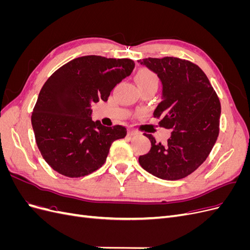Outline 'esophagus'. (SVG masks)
I'll use <instances>...</instances> for the list:
<instances>
[{
    "mask_svg": "<svg viewBox=\"0 0 250 250\" xmlns=\"http://www.w3.org/2000/svg\"><path fill=\"white\" fill-rule=\"evenodd\" d=\"M135 134H139L138 130H135V129H129V130H128V135H129V137H132V135H135Z\"/></svg>",
    "mask_w": 250,
    "mask_h": 250,
    "instance_id": "34e87169",
    "label": "esophagus"
}]
</instances>
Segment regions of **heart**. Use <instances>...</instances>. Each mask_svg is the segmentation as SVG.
I'll return each instance as SVG.
<instances>
[{
	"mask_svg": "<svg viewBox=\"0 0 250 250\" xmlns=\"http://www.w3.org/2000/svg\"><path fill=\"white\" fill-rule=\"evenodd\" d=\"M135 81L138 83L139 87H149L158 85V77L156 75L147 69H142L135 76Z\"/></svg>",
	"mask_w": 250,
	"mask_h": 250,
	"instance_id": "1",
	"label": "heart"
}]
</instances>
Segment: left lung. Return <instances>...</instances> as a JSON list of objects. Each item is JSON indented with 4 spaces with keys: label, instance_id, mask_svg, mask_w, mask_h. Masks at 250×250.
<instances>
[{
    "label": "left lung",
    "instance_id": "1",
    "mask_svg": "<svg viewBox=\"0 0 250 250\" xmlns=\"http://www.w3.org/2000/svg\"><path fill=\"white\" fill-rule=\"evenodd\" d=\"M139 62L162 82V101L153 111L162 127L172 129L166 146L151 134L147 154L139 163L165 180L190 175L207 160L219 134L221 105L213 86L198 65L176 57L145 58Z\"/></svg>",
    "mask_w": 250,
    "mask_h": 250
}]
</instances>
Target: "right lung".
I'll use <instances>...</instances> for the list:
<instances>
[{"instance_id":"1","label":"right lung","mask_w":250,"mask_h":250,"mask_svg":"<svg viewBox=\"0 0 250 250\" xmlns=\"http://www.w3.org/2000/svg\"><path fill=\"white\" fill-rule=\"evenodd\" d=\"M134 67L131 59L89 55L73 59L44 83L32 112V127L44 161L67 177L102 167L111 144L126 137L123 126L92 120L93 103L106 102L111 90Z\"/></svg>"}]
</instances>
